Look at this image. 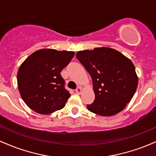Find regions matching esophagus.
<instances>
[{"label": "esophagus", "instance_id": "esophagus-1", "mask_svg": "<svg viewBox=\"0 0 156 156\" xmlns=\"http://www.w3.org/2000/svg\"><path fill=\"white\" fill-rule=\"evenodd\" d=\"M81 92H82V89H81V88H80V87H77V89H76V92L77 93V94H80Z\"/></svg>", "mask_w": 156, "mask_h": 156}]
</instances>
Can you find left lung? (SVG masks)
<instances>
[{
  "instance_id": "1",
  "label": "left lung",
  "mask_w": 156,
  "mask_h": 156,
  "mask_svg": "<svg viewBox=\"0 0 156 156\" xmlns=\"http://www.w3.org/2000/svg\"><path fill=\"white\" fill-rule=\"evenodd\" d=\"M92 79L95 98L87 105L91 112L108 117L120 112L131 101L138 86L135 67L129 58L109 48L76 53Z\"/></svg>"
}]
</instances>
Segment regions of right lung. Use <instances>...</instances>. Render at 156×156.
I'll return each instance as SVG.
<instances>
[{
	"label": "right lung",
	"instance_id": "obj_1",
	"mask_svg": "<svg viewBox=\"0 0 156 156\" xmlns=\"http://www.w3.org/2000/svg\"><path fill=\"white\" fill-rule=\"evenodd\" d=\"M73 51L41 49L21 64L17 85L21 98L30 108L49 114L63 108L70 94L60 73L74 56Z\"/></svg>",
	"mask_w": 156,
	"mask_h": 156
}]
</instances>
